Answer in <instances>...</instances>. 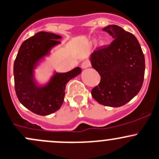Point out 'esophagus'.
I'll return each instance as SVG.
<instances>
[{
  "label": "esophagus",
  "mask_w": 159,
  "mask_h": 159,
  "mask_svg": "<svg viewBox=\"0 0 159 159\" xmlns=\"http://www.w3.org/2000/svg\"><path fill=\"white\" fill-rule=\"evenodd\" d=\"M89 66H90V64H89V61L85 60V61H83V62H82L81 68L83 69V70H85V69H87L88 67H89Z\"/></svg>",
  "instance_id": "34e87169"
}]
</instances>
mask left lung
Here are the masks:
<instances>
[{
  "label": "left lung",
  "instance_id": "1",
  "mask_svg": "<svg viewBox=\"0 0 159 159\" xmlns=\"http://www.w3.org/2000/svg\"><path fill=\"white\" fill-rule=\"evenodd\" d=\"M103 31L109 33L114 41L89 56L92 67L101 77L91 94L100 104L118 107L139 93L144 81V56L131 33L115 25L105 27Z\"/></svg>",
  "mask_w": 159,
  "mask_h": 159
}]
</instances>
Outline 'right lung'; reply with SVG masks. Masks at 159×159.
Here are the masks:
<instances>
[{"label": "right lung", "mask_w": 159, "mask_h": 159, "mask_svg": "<svg viewBox=\"0 0 159 159\" xmlns=\"http://www.w3.org/2000/svg\"><path fill=\"white\" fill-rule=\"evenodd\" d=\"M62 36L39 31L21 44L14 63V77L17 97L21 104L31 112L45 116L56 112L62 106L66 83L80 74L76 67L66 73L56 70L45 83L35 77V70L61 44Z\"/></svg>", "instance_id": "right-lung-1"}]
</instances>
